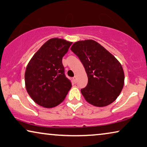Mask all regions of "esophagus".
Instances as JSON below:
<instances>
[{
    "instance_id": "obj_1",
    "label": "esophagus",
    "mask_w": 147,
    "mask_h": 147,
    "mask_svg": "<svg viewBox=\"0 0 147 147\" xmlns=\"http://www.w3.org/2000/svg\"><path fill=\"white\" fill-rule=\"evenodd\" d=\"M73 81H74V83H76V82H77V78H76V76H75V77H74V78H73Z\"/></svg>"
}]
</instances>
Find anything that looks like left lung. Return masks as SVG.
<instances>
[{
    "instance_id": "left-lung-1",
    "label": "left lung",
    "mask_w": 147,
    "mask_h": 147,
    "mask_svg": "<svg viewBox=\"0 0 147 147\" xmlns=\"http://www.w3.org/2000/svg\"><path fill=\"white\" fill-rule=\"evenodd\" d=\"M71 50L80 58L88 77L87 85L81 90L85 100L97 107H106L116 100L125 79L119 61L92 39L74 42Z\"/></svg>"
}]
</instances>
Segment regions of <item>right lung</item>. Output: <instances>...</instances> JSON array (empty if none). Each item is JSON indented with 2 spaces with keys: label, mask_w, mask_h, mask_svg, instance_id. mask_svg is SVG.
Returning a JSON list of instances; mask_svg holds the SVG:
<instances>
[{
  "label": "right lung",
  "mask_w": 147,
  "mask_h": 147,
  "mask_svg": "<svg viewBox=\"0 0 147 147\" xmlns=\"http://www.w3.org/2000/svg\"><path fill=\"white\" fill-rule=\"evenodd\" d=\"M71 42L58 38L47 40L29 61L25 72L27 92L33 100L47 108L66 98L71 83L64 74L62 58Z\"/></svg>",
  "instance_id": "obj_1"
}]
</instances>
